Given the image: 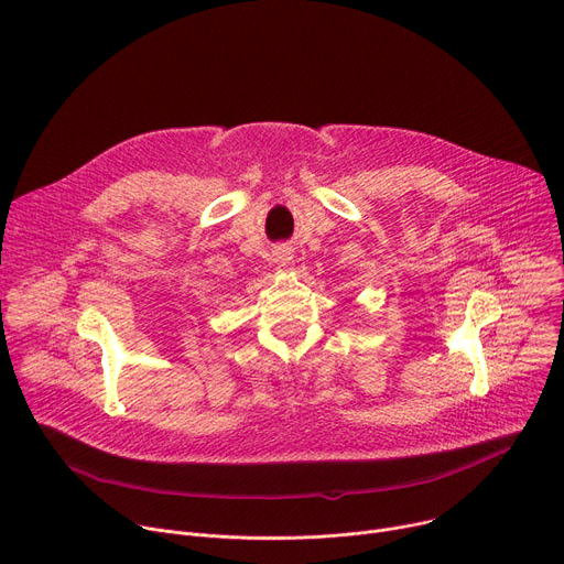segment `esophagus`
<instances>
[{
  "label": "esophagus",
  "mask_w": 564,
  "mask_h": 564,
  "mask_svg": "<svg viewBox=\"0 0 564 564\" xmlns=\"http://www.w3.org/2000/svg\"><path fill=\"white\" fill-rule=\"evenodd\" d=\"M292 249H279L276 253H274V262H276V265H281V268H288L290 265V262H292Z\"/></svg>",
  "instance_id": "34e87169"
}]
</instances>
